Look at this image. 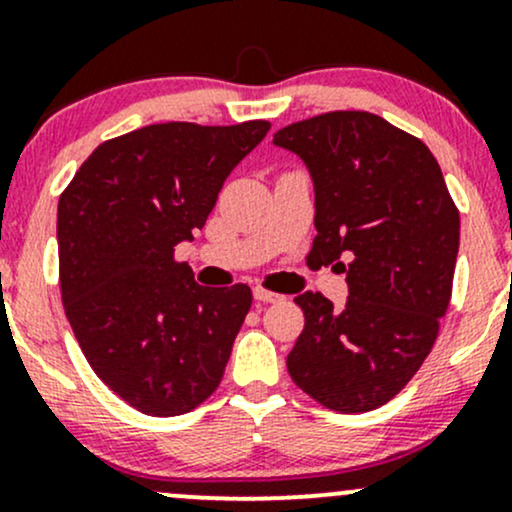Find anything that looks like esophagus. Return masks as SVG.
<instances>
[{
    "label": "esophagus",
    "mask_w": 512,
    "mask_h": 512,
    "mask_svg": "<svg viewBox=\"0 0 512 512\" xmlns=\"http://www.w3.org/2000/svg\"><path fill=\"white\" fill-rule=\"evenodd\" d=\"M254 298L258 302H280L285 300V295L273 293V290H266V288H254Z\"/></svg>",
    "instance_id": "1"
}]
</instances>
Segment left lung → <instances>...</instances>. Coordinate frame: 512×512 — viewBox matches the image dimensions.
Wrapping results in <instances>:
<instances>
[{
  "mask_svg": "<svg viewBox=\"0 0 512 512\" xmlns=\"http://www.w3.org/2000/svg\"><path fill=\"white\" fill-rule=\"evenodd\" d=\"M315 180L310 258L346 273L334 307L302 293L305 329L288 354L295 386L334 412L386 405L432 351L452 300L459 210L437 158L371 112H327L276 131Z\"/></svg>",
  "mask_w": 512,
  "mask_h": 512,
  "instance_id": "1",
  "label": "left lung"
}]
</instances>
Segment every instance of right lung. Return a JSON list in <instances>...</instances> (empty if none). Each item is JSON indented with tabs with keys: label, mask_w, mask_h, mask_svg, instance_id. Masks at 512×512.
<instances>
[{
	"label": "right lung",
	"mask_w": 512,
	"mask_h": 512,
	"mask_svg": "<svg viewBox=\"0 0 512 512\" xmlns=\"http://www.w3.org/2000/svg\"><path fill=\"white\" fill-rule=\"evenodd\" d=\"M271 124H151L104 141L58 202V280L87 364L144 415L195 410L217 390L251 288H202L175 246Z\"/></svg>",
	"instance_id": "add662e5"
}]
</instances>
